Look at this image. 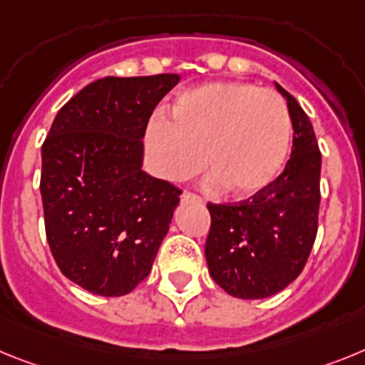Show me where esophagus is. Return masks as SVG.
Instances as JSON below:
<instances>
[{"mask_svg": "<svg viewBox=\"0 0 365 365\" xmlns=\"http://www.w3.org/2000/svg\"><path fill=\"white\" fill-rule=\"evenodd\" d=\"M182 202H187V204H202L200 196L192 195V192H183Z\"/></svg>", "mask_w": 365, "mask_h": 365, "instance_id": "obj_1", "label": "esophagus"}]
</instances>
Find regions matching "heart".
Instances as JSON below:
<instances>
[{
    "instance_id": "obj_1",
    "label": "heart",
    "mask_w": 365,
    "mask_h": 365,
    "mask_svg": "<svg viewBox=\"0 0 365 365\" xmlns=\"http://www.w3.org/2000/svg\"><path fill=\"white\" fill-rule=\"evenodd\" d=\"M290 143L287 103L275 91L246 82H209L182 91L173 104V121L152 117L145 132L160 178H192L205 160L211 182L237 198L257 195L277 178Z\"/></svg>"
}]
</instances>
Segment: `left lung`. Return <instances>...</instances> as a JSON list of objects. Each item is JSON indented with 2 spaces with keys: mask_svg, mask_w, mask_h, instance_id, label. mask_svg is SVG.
Returning <instances> with one entry per match:
<instances>
[{
  "mask_svg": "<svg viewBox=\"0 0 365 365\" xmlns=\"http://www.w3.org/2000/svg\"><path fill=\"white\" fill-rule=\"evenodd\" d=\"M292 119V154L283 174L240 204H209L205 261L215 283L240 299H264L301 274L318 231L322 154L312 123L277 82Z\"/></svg>",
  "mask_w": 365,
  "mask_h": 365,
  "instance_id": "8db88e82",
  "label": "left lung"
}]
</instances>
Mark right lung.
Returning <instances> with one entry per match:
<instances>
[{
	"mask_svg": "<svg viewBox=\"0 0 365 365\" xmlns=\"http://www.w3.org/2000/svg\"><path fill=\"white\" fill-rule=\"evenodd\" d=\"M180 75L104 77L56 113L42 147L46 233L62 274L97 296L132 292L148 274L182 191L143 170V138Z\"/></svg>",
	"mask_w": 365,
	"mask_h": 365,
	"instance_id": "1",
	"label": "right lung"
}]
</instances>
